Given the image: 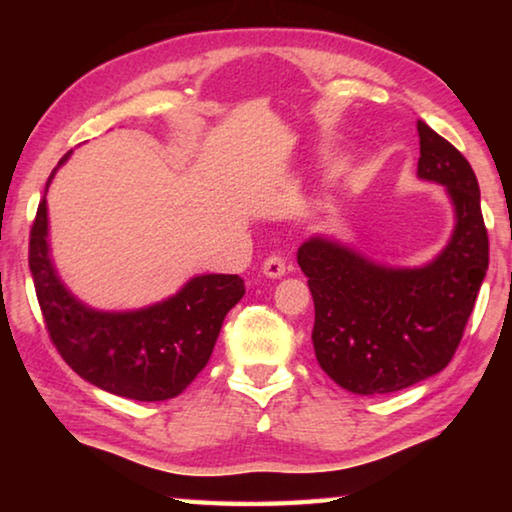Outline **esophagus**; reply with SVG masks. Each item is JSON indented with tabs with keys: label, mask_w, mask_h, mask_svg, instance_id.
Segmentation results:
<instances>
[{
	"label": "esophagus",
	"mask_w": 512,
	"mask_h": 512,
	"mask_svg": "<svg viewBox=\"0 0 512 512\" xmlns=\"http://www.w3.org/2000/svg\"><path fill=\"white\" fill-rule=\"evenodd\" d=\"M262 273L266 277H271V280H277V277H282L284 273H287V264H284V259L280 255H271V257H266Z\"/></svg>",
	"instance_id": "obj_1"
}]
</instances>
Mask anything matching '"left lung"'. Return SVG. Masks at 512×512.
Wrapping results in <instances>:
<instances>
[{"instance_id": "8db88e82", "label": "left lung", "mask_w": 512, "mask_h": 512, "mask_svg": "<svg viewBox=\"0 0 512 512\" xmlns=\"http://www.w3.org/2000/svg\"><path fill=\"white\" fill-rule=\"evenodd\" d=\"M418 137V178L445 187L456 219L431 262L386 266L323 235L298 248L316 309V359L357 395L395 393L438 375L463 339L488 271V232L470 162L422 119Z\"/></svg>"}]
</instances>
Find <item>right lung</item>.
<instances>
[{
  "label": "right lung",
  "mask_w": 512,
  "mask_h": 512,
  "mask_svg": "<svg viewBox=\"0 0 512 512\" xmlns=\"http://www.w3.org/2000/svg\"><path fill=\"white\" fill-rule=\"evenodd\" d=\"M69 155L72 151L58 167ZM29 268L47 332L67 366L101 391L137 402H162L183 393L210 361L223 318L246 293L239 275L207 273L142 309L101 311L85 305L65 287L51 259L47 198L40 201L31 228Z\"/></svg>",
  "instance_id": "right-lung-1"
}]
</instances>
